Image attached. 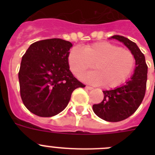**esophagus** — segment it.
Segmentation results:
<instances>
[{"instance_id":"34e87169","label":"esophagus","mask_w":155,"mask_h":155,"mask_svg":"<svg viewBox=\"0 0 155 155\" xmlns=\"http://www.w3.org/2000/svg\"><path fill=\"white\" fill-rule=\"evenodd\" d=\"M85 88H87V89L88 90H92L93 87H91V86H85Z\"/></svg>"}]
</instances>
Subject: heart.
Returning a JSON list of instances; mask_svg holds the SVG:
<instances>
[{
  "instance_id": "heart-1",
  "label": "heart",
  "mask_w": 155,
  "mask_h": 155,
  "mask_svg": "<svg viewBox=\"0 0 155 155\" xmlns=\"http://www.w3.org/2000/svg\"><path fill=\"white\" fill-rule=\"evenodd\" d=\"M68 61L71 71L78 78L94 66L95 71L81 79L90 84H103L106 88H115L125 83L136 66V58L130 50L109 42L88 45L84 50L74 46Z\"/></svg>"
}]
</instances>
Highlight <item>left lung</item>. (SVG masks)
Listing matches in <instances>:
<instances>
[{
	"label": "left lung",
	"instance_id": "obj_1",
	"mask_svg": "<svg viewBox=\"0 0 155 155\" xmlns=\"http://www.w3.org/2000/svg\"><path fill=\"white\" fill-rule=\"evenodd\" d=\"M111 38L123 42L134 53L136 68L125 84L113 90L103 91L102 102L93 105L92 109L99 118L105 121L119 122L134 114L141 104L147 87V65L143 53L135 42L122 35H113Z\"/></svg>",
	"mask_w": 155,
	"mask_h": 155
}]
</instances>
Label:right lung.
Wrapping results in <instances>:
<instances>
[{"instance_id": "right-lung-1", "label": "right lung", "mask_w": 155, "mask_h": 155, "mask_svg": "<svg viewBox=\"0 0 155 155\" xmlns=\"http://www.w3.org/2000/svg\"><path fill=\"white\" fill-rule=\"evenodd\" d=\"M72 46L61 39H44L32 43L23 55L18 72L20 94L33 114L57 115L67 107L74 90L85 87L69 69L68 57Z\"/></svg>"}]
</instances>
